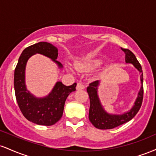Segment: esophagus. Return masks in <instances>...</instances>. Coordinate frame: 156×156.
<instances>
[{
	"mask_svg": "<svg viewBox=\"0 0 156 156\" xmlns=\"http://www.w3.org/2000/svg\"><path fill=\"white\" fill-rule=\"evenodd\" d=\"M84 88H85V86H84L82 83L79 82V83H77V86H76L77 90H79V89H83Z\"/></svg>",
	"mask_w": 156,
	"mask_h": 156,
	"instance_id": "34e87169",
	"label": "esophagus"
}]
</instances>
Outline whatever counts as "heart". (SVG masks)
I'll use <instances>...</instances> for the list:
<instances>
[{"instance_id": "b5f03b06", "label": "heart", "mask_w": 156, "mask_h": 156, "mask_svg": "<svg viewBox=\"0 0 156 156\" xmlns=\"http://www.w3.org/2000/svg\"><path fill=\"white\" fill-rule=\"evenodd\" d=\"M101 62L98 59H88L83 62H77L75 64L76 69L79 71H89L100 65Z\"/></svg>"}]
</instances>
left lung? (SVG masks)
I'll use <instances>...</instances> for the list:
<instances>
[{"mask_svg":"<svg viewBox=\"0 0 156 156\" xmlns=\"http://www.w3.org/2000/svg\"><path fill=\"white\" fill-rule=\"evenodd\" d=\"M121 49L125 54V62L133 64L134 67L141 73V89L138 94L136 101L135 102V105L130 109V112L120 114V115L108 114L103 109L98 96V87L99 85V80H95V81H93L92 83H89V86L87 89L89 96V101H90L89 119L92 124L98 129H112V128L119 126L124 123L128 122L135 117L136 114L140 109L141 103H142L144 89H143V73L141 66L138 62L135 55L130 50L122 48Z\"/></svg>","mask_w":156,"mask_h":156,"instance_id":"8db88e82","label":"left lung"}]
</instances>
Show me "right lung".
<instances>
[{"label": "right lung", "instance_id": "obj_1", "mask_svg": "<svg viewBox=\"0 0 156 156\" xmlns=\"http://www.w3.org/2000/svg\"><path fill=\"white\" fill-rule=\"evenodd\" d=\"M35 53L49 57L62 67L58 57V49L48 42H41L26 48L20 56L15 69L14 87L16 100L21 112L28 120L40 125H54L62 118L66 99L72 92L76 91V83L65 86L57 82L49 95L43 98L34 97L26 89L25 84V69L28 58Z\"/></svg>", "mask_w": 156, "mask_h": 156}]
</instances>
